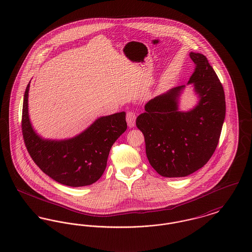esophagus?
<instances>
[{
  "instance_id": "34e87169",
  "label": "esophagus",
  "mask_w": 252,
  "mask_h": 252,
  "mask_svg": "<svg viewBox=\"0 0 252 252\" xmlns=\"http://www.w3.org/2000/svg\"><path fill=\"white\" fill-rule=\"evenodd\" d=\"M136 113L134 111H128L126 113V123L129 127H133L135 126Z\"/></svg>"
}]
</instances>
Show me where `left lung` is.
I'll list each match as a JSON object with an SVG mask.
<instances>
[{
  "mask_svg": "<svg viewBox=\"0 0 252 252\" xmlns=\"http://www.w3.org/2000/svg\"><path fill=\"white\" fill-rule=\"evenodd\" d=\"M195 64L188 81L199 97L189 111L178 110L185 85L151 99L136 119L146 154L155 171L165 177H183L202 168L218 146L225 118L223 87L205 56L190 53Z\"/></svg>",
  "mask_w": 252,
  "mask_h": 252,
  "instance_id": "1",
  "label": "left lung"
}]
</instances>
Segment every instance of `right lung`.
<instances>
[{"label": "right lung", "instance_id": "1", "mask_svg": "<svg viewBox=\"0 0 252 252\" xmlns=\"http://www.w3.org/2000/svg\"><path fill=\"white\" fill-rule=\"evenodd\" d=\"M30 83L22 112V132L26 148L43 173L58 183L81 187L102 175L112 145L126 130V113L100 117L87 129L67 140H46L33 130L28 108Z\"/></svg>", "mask_w": 252, "mask_h": 252}]
</instances>
